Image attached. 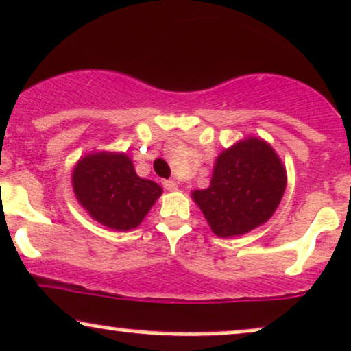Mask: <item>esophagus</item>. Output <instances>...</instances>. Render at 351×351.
<instances>
[{
  "label": "esophagus",
  "instance_id": "obj_1",
  "mask_svg": "<svg viewBox=\"0 0 351 351\" xmlns=\"http://www.w3.org/2000/svg\"><path fill=\"white\" fill-rule=\"evenodd\" d=\"M163 186L167 191H176V189H178V184H176V181H173V180L163 181Z\"/></svg>",
  "mask_w": 351,
  "mask_h": 351
}]
</instances>
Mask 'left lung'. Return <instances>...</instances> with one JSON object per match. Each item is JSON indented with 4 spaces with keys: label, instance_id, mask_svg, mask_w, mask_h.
I'll use <instances>...</instances> for the list:
<instances>
[{
    "label": "left lung",
    "instance_id": "obj_1",
    "mask_svg": "<svg viewBox=\"0 0 351 351\" xmlns=\"http://www.w3.org/2000/svg\"><path fill=\"white\" fill-rule=\"evenodd\" d=\"M286 183V167L276 150L250 135L217 155L210 184L194 189L191 197L217 237H239L269 221Z\"/></svg>",
    "mask_w": 351,
    "mask_h": 351
}]
</instances>
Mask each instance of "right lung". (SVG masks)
Listing matches in <instances>:
<instances>
[{
    "label": "right lung",
    "instance_id": "add662e5",
    "mask_svg": "<svg viewBox=\"0 0 351 351\" xmlns=\"http://www.w3.org/2000/svg\"><path fill=\"white\" fill-rule=\"evenodd\" d=\"M71 186L88 216L117 232L141 226L163 193L155 181L135 173L129 155L109 150L80 158L71 171Z\"/></svg>",
    "mask_w": 351,
    "mask_h": 351
}]
</instances>
